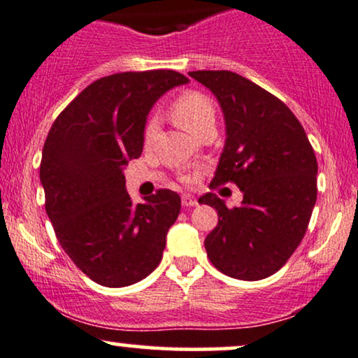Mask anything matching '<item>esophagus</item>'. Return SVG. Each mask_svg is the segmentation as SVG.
<instances>
[{
  "instance_id": "1",
  "label": "esophagus",
  "mask_w": 358,
  "mask_h": 358,
  "mask_svg": "<svg viewBox=\"0 0 358 358\" xmlns=\"http://www.w3.org/2000/svg\"><path fill=\"white\" fill-rule=\"evenodd\" d=\"M182 206H184V208H192V206H197L196 197L191 196V194H184L182 196Z\"/></svg>"
}]
</instances>
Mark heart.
Listing matches in <instances>:
<instances>
[{
	"label": "heart",
	"instance_id": "b5f03b06",
	"mask_svg": "<svg viewBox=\"0 0 358 358\" xmlns=\"http://www.w3.org/2000/svg\"><path fill=\"white\" fill-rule=\"evenodd\" d=\"M171 115L180 127L197 134L209 122H214V105L209 96L196 90L180 94L171 105ZM157 132V120L150 119L145 124L144 141L150 142Z\"/></svg>",
	"mask_w": 358,
	"mask_h": 358
}]
</instances>
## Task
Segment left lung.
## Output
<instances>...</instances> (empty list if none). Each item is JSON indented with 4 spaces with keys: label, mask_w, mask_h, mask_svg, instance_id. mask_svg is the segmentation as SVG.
Returning <instances> with one entry per match:
<instances>
[{
    "label": "left lung",
    "mask_w": 358,
    "mask_h": 358,
    "mask_svg": "<svg viewBox=\"0 0 358 358\" xmlns=\"http://www.w3.org/2000/svg\"><path fill=\"white\" fill-rule=\"evenodd\" d=\"M216 95L226 120L211 189L233 182L243 203L226 208L214 192L199 197L217 211L204 239L221 273L256 281L276 273L303 239L317 203L318 164L293 112L256 83L228 70L189 71Z\"/></svg>",
    "instance_id": "8db88e82"
}]
</instances>
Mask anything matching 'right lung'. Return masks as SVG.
Masks as SVG:
<instances>
[{
  "mask_svg": "<svg viewBox=\"0 0 358 358\" xmlns=\"http://www.w3.org/2000/svg\"><path fill=\"white\" fill-rule=\"evenodd\" d=\"M187 82L174 70L99 78L63 108L46 136L40 164L46 214L71 262L102 287H129L161 263L180 197L159 189L132 204L124 167L141 157L155 100Z\"/></svg>",
  "mask_w": 358,
  "mask_h": 358,
  "instance_id": "1",
  "label": "right lung"
}]
</instances>
